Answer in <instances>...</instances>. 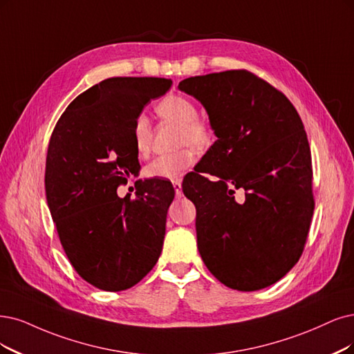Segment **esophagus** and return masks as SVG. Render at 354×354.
<instances>
[{"mask_svg": "<svg viewBox=\"0 0 354 354\" xmlns=\"http://www.w3.org/2000/svg\"><path fill=\"white\" fill-rule=\"evenodd\" d=\"M172 185H174V188H175L176 197H178V198H179V197H182V184H180V180H174V182H172Z\"/></svg>", "mask_w": 354, "mask_h": 354, "instance_id": "34e87169", "label": "esophagus"}]
</instances>
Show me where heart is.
<instances>
[{
  "mask_svg": "<svg viewBox=\"0 0 354 354\" xmlns=\"http://www.w3.org/2000/svg\"><path fill=\"white\" fill-rule=\"evenodd\" d=\"M156 113L162 120L176 124L174 142L178 149L172 153L157 156L147 165L146 174L151 178L176 179L194 162V153L187 146L197 151L207 150L213 142V128L210 122L198 116L197 104L187 96L170 95L163 97L156 104ZM133 141L140 157H146L150 153L151 125L147 116L140 115L136 118Z\"/></svg>",
  "mask_w": 354,
  "mask_h": 354,
  "instance_id": "b5f03b06",
  "label": "heart"
}]
</instances>
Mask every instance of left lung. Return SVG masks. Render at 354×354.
<instances>
[{"instance_id": "8db88e82", "label": "left lung", "mask_w": 354, "mask_h": 354, "mask_svg": "<svg viewBox=\"0 0 354 354\" xmlns=\"http://www.w3.org/2000/svg\"><path fill=\"white\" fill-rule=\"evenodd\" d=\"M178 87L203 103L217 137L182 185L197 208L200 255L230 289H264L293 268L308 239L315 201L304 122L280 90L248 70ZM236 189L245 194L239 203Z\"/></svg>"}]
</instances>
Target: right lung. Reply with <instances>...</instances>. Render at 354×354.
Wrapping results in <instances>:
<instances>
[{
    "instance_id": "add662e5",
    "label": "right lung",
    "mask_w": 354,
    "mask_h": 354,
    "mask_svg": "<svg viewBox=\"0 0 354 354\" xmlns=\"http://www.w3.org/2000/svg\"><path fill=\"white\" fill-rule=\"evenodd\" d=\"M170 84L159 77L106 78L78 95L52 131L45 167L49 212L78 276L104 292L136 286L162 252L172 184L137 180L136 198H120L116 189L140 167L136 118Z\"/></svg>"
}]
</instances>
